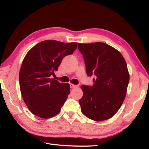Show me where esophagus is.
Masks as SVG:
<instances>
[{"mask_svg":"<svg viewBox=\"0 0 149 149\" xmlns=\"http://www.w3.org/2000/svg\"><path fill=\"white\" fill-rule=\"evenodd\" d=\"M70 87H71V88H76V87H78V85H74V84H70Z\"/></svg>","mask_w":149,"mask_h":149,"instance_id":"esophagus-1","label":"esophagus"}]
</instances>
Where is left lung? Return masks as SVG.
Listing matches in <instances>:
<instances>
[{"instance_id": "left-lung-1", "label": "left lung", "mask_w": 149, "mask_h": 149, "mask_svg": "<svg viewBox=\"0 0 149 149\" xmlns=\"http://www.w3.org/2000/svg\"><path fill=\"white\" fill-rule=\"evenodd\" d=\"M88 76L95 74L93 86L83 85L79 102L81 112L91 120H108L116 114L124 100L130 74L122 54L104 42L78 43Z\"/></svg>"}]
</instances>
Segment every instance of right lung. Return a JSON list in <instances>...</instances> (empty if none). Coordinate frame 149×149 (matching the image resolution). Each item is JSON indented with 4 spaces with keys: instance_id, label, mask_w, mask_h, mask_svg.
Masks as SVG:
<instances>
[{
    "instance_id": "obj_1",
    "label": "right lung",
    "mask_w": 149,
    "mask_h": 149,
    "mask_svg": "<svg viewBox=\"0 0 149 149\" xmlns=\"http://www.w3.org/2000/svg\"><path fill=\"white\" fill-rule=\"evenodd\" d=\"M77 45L46 40L31 48L24 58L19 74L20 91L29 110L37 116H54L66 100L69 84H61L50 75L65 56L74 52Z\"/></svg>"
}]
</instances>
